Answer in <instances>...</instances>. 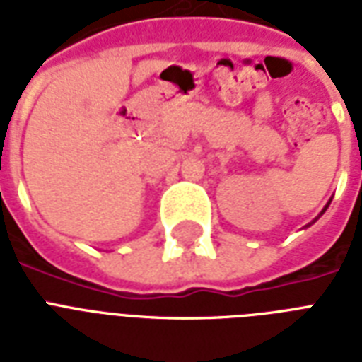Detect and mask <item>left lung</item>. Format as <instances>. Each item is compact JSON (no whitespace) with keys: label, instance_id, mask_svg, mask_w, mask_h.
I'll return each instance as SVG.
<instances>
[{"label":"left lung","instance_id":"1","mask_svg":"<svg viewBox=\"0 0 362 362\" xmlns=\"http://www.w3.org/2000/svg\"><path fill=\"white\" fill-rule=\"evenodd\" d=\"M325 210H327V206H325V209H323V212H325ZM323 212H321V214H323Z\"/></svg>","mask_w":362,"mask_h":362}]
</instances>
